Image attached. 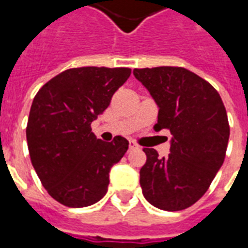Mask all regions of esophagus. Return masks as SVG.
Masks as SVG:
<instances>
[{
  "mask_svg": "<svg viewBox=\"0 0 248 248\" xmlns=\"http://www.w3.org/2000/svg\"><path fill=\"white\" fill-rule=\"evenodd\" d=\"M138 147H140V146L137 145L135 142H133V140H130V142H129V150L130 151H131V150H137Z\"/></svg>",
  "mask_w": 248,
  "mask_h": 248,
  "instance_id": "34e87169",
  "label": "esophagus"
}]
</instances>
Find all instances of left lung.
I'll list each match as a JSON object with an SVG mask.
<instances>
[{
  "instance_id": "1",
  "label": "left lung",
  "mask_w": 248,
  "mask_h": 248,
  "mask_svg": "<svg viewBox=\"0 0 248 248\" xmlns=\"http://www.w3.org/2000/svg\"><path fill=\"white\" fill-rule=\"evenodd\" d=\"M134 76L159 106L154 130L172 134L166 158L143 149L142 192L161 210H185L204 195L223 165L230 137L223 101L211 83L185 67L134 69Z\"/></svg>"
}]
</instances>
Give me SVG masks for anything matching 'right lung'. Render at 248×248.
<instances>
[{
    "mask_svg": "<svg viewBox=\"0 0 248 248\" xmlns=\"http://www.w3.org/2000/svg\"><path fill=\"white\" fill-rule=\"evenodd\" d=\"M129 67H74L35 94L26 126L30 159L42 186L67 207H86L108 192L110 169L129 149L124 137L97 140L92 122L127 81Z\"/></svg>",
    "mask_w": 248,
    "mask_h": 248,
    "instance_id": "obj_1",
    "label": "right lung"
}]
</instances>
